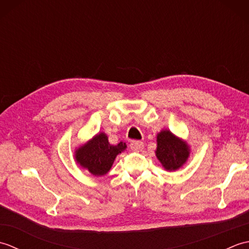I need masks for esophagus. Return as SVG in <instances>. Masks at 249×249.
Instances as JSON below:
<instances>
[{
    "label": "esophagus",
    "mask_w": 249,
    "mask_h": 249,
    "mask_svg": "<svg viewBox=\"0 0 249 249\" xmlns=\"http://www.w3.org/2000/svg\"><path fill=\"white\" fill-rule=\"evenodd\" d=\"M129 146H130L131 151H135V152H140V151L143 150L144 144L142 143L141 141H133V142H131V143L129 144Z\"/></svg>",
    "instance_id": "esophagus-1"
}]
</instances>
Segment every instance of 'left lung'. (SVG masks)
Masks as SVG:
<instances>
[{"label":"left lung","instance_id":"8db88e82","mask_svg":"<svg viewBox=\"0 0 249 249\" xmlns=\"http://www.w3.org/2000/svg\"><path fill=\"white\" fill-rule=\"evenodd\" d=\"M156 156L163 168L169 171L177 170L187 160L189 150L187 144L177 138L169 130H161L157 135Z\"/></svg>","mask_w":249,"mask_h":249}]
</instances>
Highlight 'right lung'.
<instances>
[{"label":"right lung","mask_w":249,"mask_h":249,"mask_svg":"<svg viewBox=\"0 0 249 249\" xmlns=\"http://www.w3.org/2000/svg\"><path fill=\"white\" fill-rule=\"evenodd\" d=\"M125 149L126 144L123 142L111 145L107 135L100 133L87 144L79 147L76 151V160L93 176H104L110 170L116 155Z\"/></svg>","instance_id":"add662e5"}]
</instances>
